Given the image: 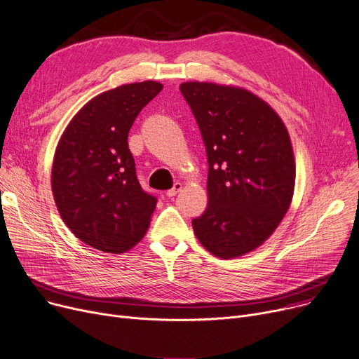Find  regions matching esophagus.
Listing matches in <instances>:
<instances>
[{
  "label": "esophagus",
  "instance_id": "1",
  "mask_svg": "<svg viewBox=\"0 0 359 359\" xmlns=\"http://www.w3.org/2000/svg\"><path fill=\"white\" fill-rule=\"evenodd\" d=\"M181 189H182V184H181V182H175L171 189H168L166 196H168V197H175V196L181 191Z\"/></svg>",
  "mask_w": 359,
  "mask_h": 359
}]
</instances>
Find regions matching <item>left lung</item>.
Wrapping results in <instances>:
<instances>
[{"mask_svg": "<svg viewBox=\"0 0 359 359\" xmlns=\"http://www.w3.org/2000/svg\"><path fill=\"white\" fill-rule=\"evenodd\" d=\"M208 161L204 213L193 220L200 243L230 259L261 246L290 208L296 161L285 124L250 91L215 82H182Z\"/></svg>", "mask_w": 359, "mask_h": 359, "instance_id": "obj_1", "label": "left lung"}]
</instances>
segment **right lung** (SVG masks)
Wrapping results in <instances>:
<instances>
[{
    "mask_svg": "<svg viewBox=\"0 0 359 359\" xmlns=\"http://www.w3.org/2000/svg\"><path fill=\"white\" fill-rule=\"evenodd\" d=\"M163 86L124 83L98 94L63 130L52 165V193L72 233L95 249L121 254L146 233L156 197L136 177L128 136L144 105Z\"/></svg>",
    "mask_w": 359,
    "mask_h": 359,
    "instance_id": "1",
    "label": "right lung"
}]
</instances>
